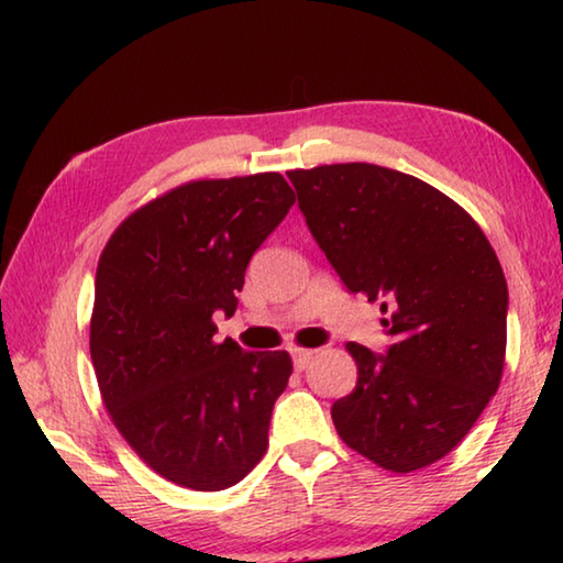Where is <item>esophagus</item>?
Instances as JSON below:
<instances>
[{"mask_svg":"<svg viewBox=\"0 0 563 563\" xmlns=\"http://www.w3.org/2000/svg\"><path fill=\"white\" fill-rule=\"evenodd\" d=\"M312 355H316V350H300V347H295V350H292V365H295V369H305V367H308Z\"/></svg>","mask_w":563,"mask_h":563,"instance_id":"1","label":"esophagus"}]
</instances>
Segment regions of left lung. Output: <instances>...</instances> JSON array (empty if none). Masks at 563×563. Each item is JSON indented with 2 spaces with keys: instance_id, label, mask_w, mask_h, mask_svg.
I'll return each mask as SVG.
<instances>
[{
  "instance_id": "1",
  "label": "left lung",
  "mask_w": 563,
  "mask_h": 563,
  "mask_svg": "<svg viewBox=\"0 0 563 563\" xmlns=\"http://www.w3.org/2000/svg\"><path fill=\"white\" fill-rule=\"evenodd\" d=\"M300 213L350 292L379 300L385 352L357 342V385L332 405L342 442L389 472L442 460L501 379L509 290L464 208L375 164L290 170Z\"/></svg>"
}]
</instances>
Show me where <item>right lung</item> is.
Listing matches in <instances>:
<instances>
[{"label": "right lung", "mask_w": 563, "mask_h": 563, "mask_svg": "<svg viewBox=\"0 0 563 563\" xmlns=\"http://www.w3.org/2000/svg\"><path fill=\"white\" fill-rule=\"evenodd\" d=\"M295 203L280 174L194 180L123 221L97 268L91 362L113 424L151 470L196 492L263 460L288 352L213 340L245 268Z\"/></svg>", "instance_id": "1"}]
</instances>
